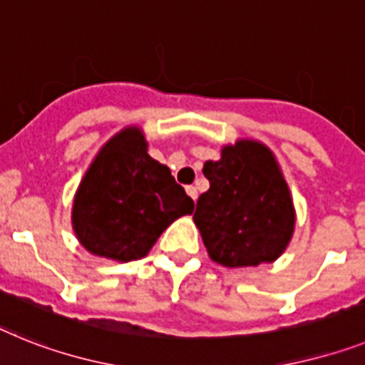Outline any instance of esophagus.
Wrapping results in <instances>:
<instances>
[{
	"label": "esophagus",
	"mask_w": 365,
	"mask_h": 365,
	"mask_svg": "<svg viewBox=\"0 0 365 365\" xmlns=\"http://www.w3.org/2000/svg\"><path fill=\"white\" fill-rule=\"evenodd\" d=\"M185 191H187V195L192 198V200H197L198 191H197V187H195V185H187V187H185Z\"/></svg>",
	"instance_id": "1"
}]
</instances>
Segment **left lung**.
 <instances>
[{"instance_id": "left-lung-1", "label": "left lung", "mask_w": 365, "mask_h": 365, "mask_svg": "<svg viewBox=\"0 0 365 365\" xmlns=\"http://www.w3.org/2000/svg\"><path fill=\"white\" fill-rule=\"evenodd\" d=\"M210 189L192 220L213 262L225 267L271 263L292 241L295 207L274 154L258 140L222 146L202 168Z\"/></svg>"}]
</instances>
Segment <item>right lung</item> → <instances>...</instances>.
I'll list each match as a JSON object with an SVG mask.
<instances>
[{
  "label": "right lung",
  "mask_w": 365,
  "mask_h": 365,
  "mask_svg": "<svg viewBox=\"0 0 365 365\" xmlns=\"http://www.w3.org/2000/svg\"><path fill=\"white\" fill-rule=\"evenodd\" d=\"M195 202L170 168L148 155L137 125L124 128L98 152L73 198L72 226L85 249L100 258H145L174 220Z\"/></svg>",
  "instance_id": "right-lung-1"
}]
</instances>
